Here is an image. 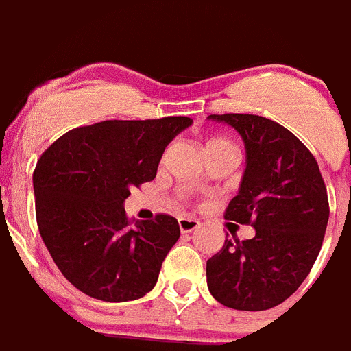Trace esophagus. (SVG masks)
<instances>
[{
  "label": "esophagus",
  "mask_w": 351,
  "mask_h": 351,
  "mask_svg": "<svg viewBox=\"0 0 351 351\" xmlns=\"http://www.w3.org/2000/svg\"><path fill=\"white\" fill-rule=\"evenodd\" d=\"M179 228H181L182 234H190V232L197 230L198 226H200V223H198V219L195 218H179Z\"/></svg>",
  "instance_id": "1"
}]
</instances>
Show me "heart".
Listing matches in <instances>:
<instances>
[{
	"label": "heart",
	"mask_w": 351,
	"mask_h": 351,
	"mask_svg": "<svg viewBox=\"0 0 351 351\" xmlns=\"http://www.w3.org/2000/svg\"><path fill=\"white\" fill-rule=\"evenodd\" d=\"M225 144H228L225 138H210V141L206 144V147H209V145H225Z\"/></svg>",
	"instance_id": "obj_1"
}]
</instances>
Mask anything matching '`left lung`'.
I'll return each instance as SVG.
<instances>
[{"label": "left lung", "mask_w": 351, "mask_h": 351, "mask_svg": "<svg viewBox=\"0 0 351 351\" xmlns=\"http://www.w3.org/2000/svg\"><path fill=\"white\" fill-rule=\"evenodd\" d=\"M207 119L243 138L246 169L225 218L255 228L243 243L225 239L207 260V287L226 308L271 309L300 287L320 253L328 221L324 178L309 149L274 121L253 114Z\"/></svg>", "instance_id": "obj_1"}]
</instances>
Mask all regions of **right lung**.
<instances>
[{"label": "right lung", "instance_id": "add662e5", "mask_svg": "<svg viewBox=\"0 0 351 351\" xmlns=\"http://www.w3.org/2000/svg\"><path fill=\"white\" fill-rule=\"evenodd\" d=\"M193 125L184 116L101 121L64 133L33 173L36 223L61 274L82 293L126 302L154 288L178 243V219L126 218L133 186L153 181L167 145Z\"/></svg>", "mask_w": 351, "mask_h": 351}]
</instances>
